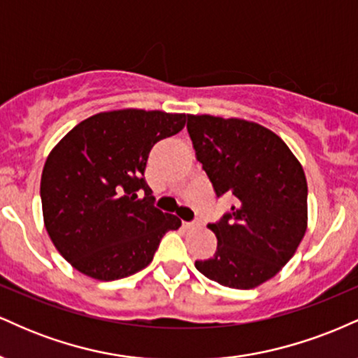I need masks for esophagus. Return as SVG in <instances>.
I'll list each match as a JSON object with an SVG mask.
<instances>
[{
    "instance_id": "esophagus-1",
    "label": "esophagus",
    "mask_w": 358,
    "mask_h": 358,
    "mask_svg": "<svg viewBox=\"0 0 358 358\" xmlns=\"http://www.w3.org/2000/svg\"><path fill=\"white\" fill-rule=\"evenodd\" d=\"M199 225H200V222H183V227L188 229V231H190V229L199 227Z\"/></svg>"
}]
</instances>
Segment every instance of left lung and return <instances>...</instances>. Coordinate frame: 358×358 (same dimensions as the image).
Instances as JSON below:
<instances>
[{
	"label": "left lung",
	"mask_w": 358,
	"mask_h": 358,
	"mask_svg": "<svg viewBox=\"0 0 358 358\" xmlns=\"http://www.w3.org/2000/svg\"><path fill=\"white\" fill-rule=\"evenodd\" d=\"M196 159L217 195L237 199L231 213L208 229L215 256L195 268L234 289L274 278L296 252L308 227V185L301 163L268 127L239 117L188 114Z\"/></svg>",
	"instance_id": "left-lung-1"
}]
</instances>
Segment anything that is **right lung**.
<instances>
[{
    "label": "right lung",
    "instance_id": "1",
    "mask_svg": "<svg viewBox=\"0 0 358 358\" xmlns=\"http://www.w3.org/2000/svg\"><path fill=\"white\" fill-rule=\"evenodd\" d=\"M187 114L119 109L94 114L53 146L42 171L43 224L72 268L114 281L146 268L182 220L153 207L148 155L180 133ZM145 196L139 199L137 192Z\"/></svg>",
    "mask_w": 358,
    "mask_h": 358
}]
</instances>
